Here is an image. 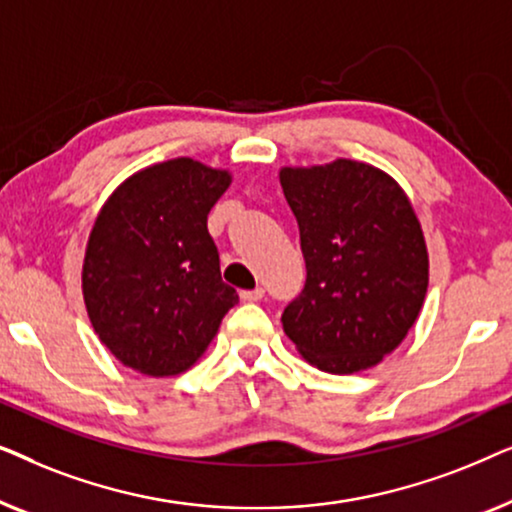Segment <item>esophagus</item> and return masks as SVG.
I'll return each instance as SVG.
<instances>
[{
    "label": "esophagus",
    "instance_id": "34e87169",
    "mask_svg": "<svg viewBox=\"0 0 512 512\" xmlns=\"http://www.w3.org/2000/svg\"><path fill=\"white\" fill-rule=\"evenodd\" d=\"M265 296V289L263 286H256V289H249V291H240V298L244 303H258Z\"/></svg>",
    "mask_w": 512,
    "mask_h": 512
}]
</instances>
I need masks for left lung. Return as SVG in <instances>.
I'll use <instances>...</instances> for the list:
<instances>
[{
    "label": "left lung",
    "instance_id": "8db88e82",
    "mask_svg": "<svg viewBox=\"0 0 512 512\" xmlns=\"http://www.w3.org/2000/svg\"><path fill=\"white\" fill-rule=\"evenodd\" d=\"M307 279L282 314L303 359L333 375L377 366L422 310L429 254L408 195L373 165L282 167Z\"/></svg>",
    "mask_w": 512,
    "mask_h": 512
}]
</instances>
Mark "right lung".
I'll return each instance as SVG.
<instances>
[{
	"label": "right lung",
	"instance_id": "obj_1",
	"mask_svg": "<svg viewBox=\"0 0 512 512\" xmlns=\"http://www.w3.org/2000/svg\"><path fill=\"white\" fill-rule=\"evenodd\" d=\"M226 170L174 158L132 174L104 202L83 261V300L102 345L151 377L205 354L237 293L221 279L207 214Z\"/></svg>",
	"mask_w": 512,
	"mask_h": 512
}]
</instances>
